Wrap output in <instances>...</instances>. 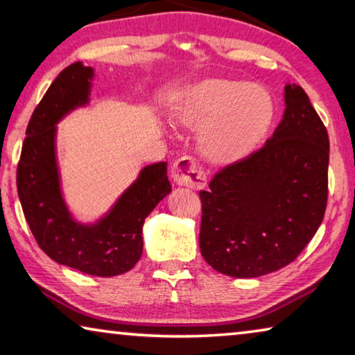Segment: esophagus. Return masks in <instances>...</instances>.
Returning <instances> with one entry per match:
<instances>
[{"mask_svg":"<svg viewBox=\"0 0 355 355\" xmlns=\"http://www.w3.org/2000/svg\"><path fill=\"white\" fill-rule=\"evenodd\" d=\"M172 178L177 184L191 189H202L207 186V173L192 156H182L173 163Z\"/></svg>","mask_w":355,"mask_h":355,"instance_id":"obj_1","label":"esophagus"}]
</instances>
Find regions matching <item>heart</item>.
Masks as SVG:
<instances>
[{
	"label": "heart",
	"mask_w": 355,
	"mask_h": 355,
	"mask_svg": "<svg viewBox=\"0 0 355 355\" xmlns=\"http://www.w3.org/2000/svg\"><path fill=\"white\" fill-rule=\"evenodd\" d=\"M274 114V100L263 86L228 78L191 84L171 107L173 123L197 128L203 158L222 166L248 158L268 135Z\"/></svg>",
	"instance_id": "obj_1"
}]
</instances>
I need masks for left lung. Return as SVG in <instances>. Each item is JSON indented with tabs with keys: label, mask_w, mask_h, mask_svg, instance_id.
Segmentation results:
<instances>
[{
	"label": "left lung",
	"mask_w": 355,
	"mask_h": 355,
	"mask_svg": "<svg viewBox=\"0 0 355 355\" xmlns=\"http://www.w3.org/2000/svg\"><path fill=\"white\" fill-rule=\"evenodd\" d=\"M271 139L220 169L200 191L202 257L218 272L249 279L297 258L320 228L329 194V135L297 84Z\"/></svg>",
	"instance_id": "obj_1"
}]
</instances>
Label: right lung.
Listing matches in <instances>:
<instances>
[{
	"mask_svg": "<svg viewBox=\"0 0 355 355\" xmlns=\"http://www.w3.org/2000/svg\"><path fill=\"white\" fill-rule=\"evenodd\" d=\"M92 75L81 62L69 65L35 106L17 166V189L28 225L48 257L89 275L112 277L139 261L144 220L172 188L167 163L147 166L106 218L94 225L71 219L59 188L56 123L86 103Z\"/></svg>",
	"mask_w": 355,
	"mask_h": 355,
	"instance_id": "add662e5",
	"label": "right lung"
}]
</instances>
